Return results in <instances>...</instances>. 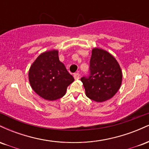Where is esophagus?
Masks as SVG:
<instances>
[{"label": "esophagus", "mask_w": 149, "mask_h": 149, "mask_svg": "<svg viewBox=\"0 0 149 149\" xmlns=\"http://www.w3.org/2000/svg\"><path fill=\"white\" fill-rule=\"evenodd\" d=\"M73 77H74L75 79H79L80 78V74L78 73H76L73 74Z\"/></svg>", "instance_id": "esophagus-1"}]
</instances>
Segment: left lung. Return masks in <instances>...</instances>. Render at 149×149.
<instances>
[{"label": "left lung", "mask_w": 149, "mask_h": 149, "mask_svg": "<svg viewBox=\"0 0 149 149\" xmlns=\"http://www.w3.org/2000/svg\"><path fill=\"white\" fill-rule=\"evenodd\" d=\"M86 96L102 102L118 91L122 83V71L118 63L111 54L102 49H92L89 74L81 78Z\"/></svg>", "instance_id": "1"}]
</instances>
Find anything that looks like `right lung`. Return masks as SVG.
Segmentation results:
<instances>
[{
    "label": "right lung",
    "instance_id": "add662e5",
    "mask_svg": "<svg viewBox=\"0 0 149 149\" xmlns=\"http://www.w3.org/2000/svg\"><path fill=\"white\" fill-rule=\"evenodd\" d=\"M31 86L39 96L56 100L65 95L67 87L74 80L58 57V51L45 52L39 55L29 72Z\"/></svg>",
    "mask_w": 149,
    "mask_h": 149
}]
</instances>
